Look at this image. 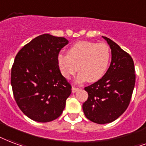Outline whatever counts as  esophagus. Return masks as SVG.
<instances>
[{"instance_id": "34e87169", "label": "esophagus", "mask_w": 146, "mask_h": 146, "mask_svg": "<svg viewBox=\"0 0 146 146\" xmlns=\"http://www.w3.org/2000/svg\"><path fill=\"white\" fill-rule=\"evenodd\" d=\"M77 90H79V88H76L75 87V86H73V87H72V92H73V93H76Z\"/></svg>"}]
</instances>
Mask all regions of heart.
Here are the masks:
<instances>
[{"instance_id":"b5f03b06","label":"heart","mask_w":146,"mask_h":146,"mask_svg":"<svg viewBox=\"0 0 146 146\" xmlns=\"http://www.w3.org/2000/svg\"><path fill=\"white\" fill-rule=\"evenodd\" d=\"M57 66L61 74L70 79L78 71V82L94 83L104 76L110 61L109 46L104 43L79 41L68 49L67 55L57 56Z\"/></svg>"}]
</instances>
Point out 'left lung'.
Listing matches in <instances>:
<instances>
[{
  "label": "left lung",
  "mask_w": 146,
  "mask_h": 146,
  "mask_svg": "<svg viewBox=\"0 0 146 146\" xmlns=\"http://www.w3.org/2000/svg\"><path fill=\"white\" fill-rule=\"evenodd\" d=\"M103 38L111 49V63L101 80L85 87L88 99L83 104L86 117L97 124L113 122L125 112L135 83V66L131 56L110 38Z\"/></svg>",
  "instance_id": "8db88e82"
}]
</instances>
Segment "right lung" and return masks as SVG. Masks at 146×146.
Listing matches in <instances>:
<instances>
[{
    "instance_id": "obj_1",
    "label": "right lung",
    "mask_w": 146,
    "mask_h": 146,
    "mask_svg": "<svg viewBox=\"0 0 146 146\" xmlns=\"http://www.w3.org/2000/svg\"><path fill=\"white\" fill-rule=\"evenodd\" d=\"M69 41L42 34L17 54L11 69V86L21 110L33 121L47 122L62 114L71 86L61 74L57 56Z\"/></svg>"
}]
</instances>
